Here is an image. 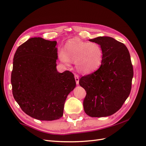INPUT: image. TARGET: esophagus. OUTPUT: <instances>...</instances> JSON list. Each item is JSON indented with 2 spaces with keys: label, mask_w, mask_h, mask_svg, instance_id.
<instances>
[{
  "label": "esophagus",
  "mask_w": 146,
  "mask_h": 146,
  "mask_svg": "<svg viewBox=\"0 0 146 146\" xmlns=\"http://www.w3.org/2000/svg\"><path fill=\"white\" fill-rule=\"evenodd\" d=\"M75 80H76L77 85H78L79 84V77L78 75H75Z\"/></svg>",
  "instance_id": "esophagus-1"
}]
</instances>
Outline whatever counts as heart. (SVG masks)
Listing matches in <instances>:
<instances>
[{"mask_svg":"<svg viewBox=\"0 0 146 146\" xmlns=\"http://www.w3.org/2000/svg\"><path fill=\"white\" fill-rule=\"evenodd\" d=\"M61 61L69 66L71 61L76 62L78 70L83 74H90L99 69L103 62L104 52L96 42H88L73 39L59 52Z\"/></svg>","mask_w":146,"mask_h":146,"instance_id":"obj_1","label":"heart"}]
</instances>
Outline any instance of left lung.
Masks as SVG:
<instances>
[{
	"instance_id": "1",
	"label": "left lung",
	"mask_w": 146,
	"mask_h": 146,
	"mask_svg": "<svg viewBox=\"0 0 146 146\" xmlns=\"http://www.w3.org/2000/svg\"><path fill=\"white\" fill-rule=\"evenodd\" d=\"M89 41L101 46L104 59L98 70L79 80L86 92L83 108L91 117H107L117 112L129 97L133 77V66L130 53L123 43L108 36Z\"/></svg>"
}]
</instances>
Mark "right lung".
I'll return each mask as SVG.
<instances>
[{"mask_svg": "<svg viewBox=\"0 0 146 146\" xmlns=\"http://www.w3.org/2000/svg\"><path fill=\"white\" fill-rule=\"evenodd\" d=\"M56 45V41L30 38L13 58V97L25 113L41 121L62 117L66 99L76 86L72 72L57 71Z\"/></svg>", "mask_w": 146, "mask_h": 146, "instance_id": "1", "label": "right lung"}]
</instances>
